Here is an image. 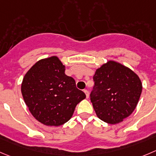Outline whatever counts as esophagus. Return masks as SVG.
Returning a JSON list of instances; mask_svg holds the SVG:
<instances>
[{
	"instance_id": "obj_1",
	"label": "esophagus",
	"mask_w": 156,
	"mask_h": 156,
	"mask_svg": "<svg viewBox=\"0 0 156 156\" xmlns=\"http://www.w3.org/2000/svg\"><path fill=\"white\" fill-rule=\"evenodd\" d=\"M83 92H84V93H85L87 98H89V92H88V90H84Z\"/></svg>"
}]
</instances>
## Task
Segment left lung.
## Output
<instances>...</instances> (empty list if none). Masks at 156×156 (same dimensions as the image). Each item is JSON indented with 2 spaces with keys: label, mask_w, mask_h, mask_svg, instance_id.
<instances>
[{
  "label": "left lung",
  "mask_w": 156,
  "mask_h": 156,
  "mask_svg": "<svg viewBox=\"0 0 156 156\" xmlns=\"http://www.w3.org/2000/svg\"><path fill=\"white\" fill-rule=\"evenodd\" d=\"M90 100L96 115L109 124L129 116L138 104L142 86L133 70L115 61L96 69Z\"/></svg>",
  "instance_id": "left-lung-1"
}]
</instances>
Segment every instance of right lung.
<instances>
[{
	"label": "right lung",
	"instance_id": "obj_1",
	"mask_svg": "<svg viewBox=\"0 0 156 156\" xmlns=\"http://www.w3.org/2000/svg\"><path fill=\"white\" fill-rule=\"evenodd\" d=\"M21 93L30 112L46 126H61L69 121L76 105L86 98L57 57L37 62L25 74Z\"/></svg>",
	"mask_w": 156,
	"mask_h": 156
}]
</instances>
